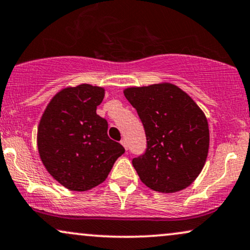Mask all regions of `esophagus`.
Returning <instances> with one entry per match:
<instances>
[{
  "label": "esophagus",
  "instance_id": "1",
  "mask_svg": "<svg viewBox=\"0 0 250 250\" xmlns=\"http://www.w3.org/2000/svg\"><path fill=\"white\" fill-rule=\"evenodd\" d=\"M121 144L123 145V146H125V151H127V150H128V145H127V141H125V138H123V140H121Z\"/></svg>",
  "mask_w": 250,
  "mask_h": 250
}]
</instances>
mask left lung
Wrapping results in <instances>:
<instances>
[{"mask_svg":"<svg viewBox=\"0 0 250 250\" xmlns=\"http://www.w3.org/2000/svg\"><path fill=\"white\" fill-rule=\"evenodd\" d=\"M125 96L137 110L146 148L132 159L141 181L162 192L190 186L203 168L209 151V125L196 103L173 84L129 87Z\"/></svg>","mask_w":250,"mask_h":250,"instance_id":"8db88e82","label":"left lung"}]
</instances>
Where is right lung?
Listing matches in <instances>:
<instances>
[{
    "mask_svg": "<svg viewBox=\"0 0 250 250\" xmlns=\"http://www.w3.org/2000/svg\"><path fill=\"white\" fill-rule=\"evenodd\" d=\"M105 90L82 84L60 91L38 127V148L49 174L65 188L85 191L104 182L125 147L107 135L97 114Z\"/></svg>",
    "mask_w": 250,
    "mask_h": 250,
    "instance_id": "add662e5",
    "label": "right lung"
}]
</instances>
